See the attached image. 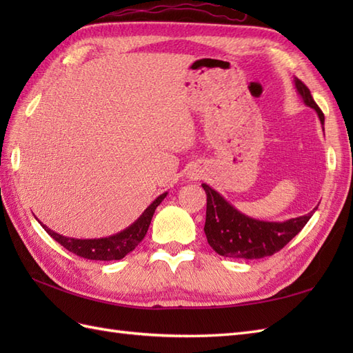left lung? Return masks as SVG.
I'll return each instance as SVG.
<instances>
[{"label": "left lung", "mask_w": 353, "mask_h": 353, "mask_svg": "<svg viewBox=\"0 0 353 353\" xmlns=\"http://www.w3.org/2000/svg\"><path fill=\"white\" fill-rule=\"evenodd\" d=\"M297 92L306 106L317 112L320 123L325 124V115L314 101L308 86L299 79L294 80ZM206 192L205 234L209 245L226 258L259 259L272 256L283 249L305 224L310 221L316 209L310 214L287 221H261L241 214L223 196L206 183H201Z\"/></svg>", "instance_id": "left-lung-1"}]
</instances>
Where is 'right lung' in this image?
Wrapping results in <instances>:
<instances>
[{
  "mask_svg": "<svg viewBox=\"0 0 353 353\" xmlns=\"http://www.w3.org/2000/svg\"><path fill=\"white\" fill-rule=\"evenodd\" d=\"M167 197V192L161 194L152 205H150L139 219L130 224L129 228L119 232L117 235H112L108 238H99V239H77V238H68L63 235L56 234L54 230L48 229L45 224L41 223V226L47 230V234L56 239V241L63 245L66 250L77 254L80 258L92 259V261H118L123 259L127 253L134 250L142 239H144L150 223H152L153 214L156 208L161 205V201Z\"/></svg>",
  "mask_w": 353,
  "mask_h": 353,
  "instance_id": "1",
  "label": "right lung"
}]
</instances>
